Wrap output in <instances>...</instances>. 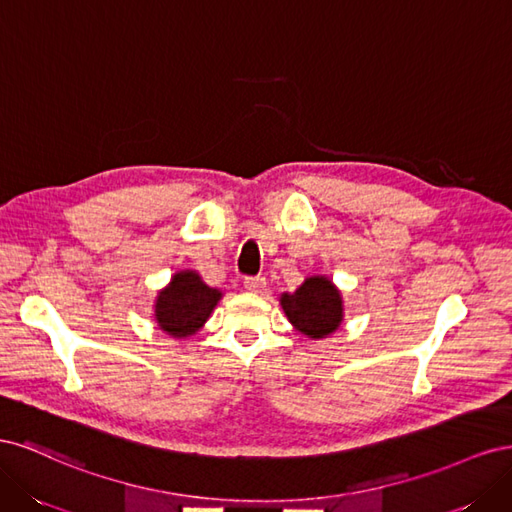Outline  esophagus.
I'll return each instance as SVG.
<instances>
[{
    "mask_svg": "<svg viewBox=\"0 0 512 512\" xmlns=\"http://www.w3.org/2000/svg\"><path fill=\"white\" fill-rule=\"evenodd\" d=\"M243 286H245L247 292H262V290H267L265 277H245Z\"/></svg>",
    "mask_w": 512,
    "mask_h": 512,
    "instance_id": "obj_1",
    "label": "esophagus"
}]
</instances>
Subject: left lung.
I'll use <instances>...</instances> for the list:
<instances>
[{
  "instance_id": "1",
  "label": "left lung",
  "mask_w": 512,
  "mask_h": 512,
  "mask_svg": "<svg viewBox=\"0 0 512 512\" xmlns=\"http://www.w3.org/2000/svg\"><path fill=\"white\" fill-rule=\"evenodd\" d=\"M280 305L294 331L309 339L333 335L344 322V297L329 275H309L294 292H284Z\"/></svg>"
}]
</instances>
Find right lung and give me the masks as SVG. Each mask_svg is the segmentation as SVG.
<instances>
[{"instance_id": "obj_1", "label": "right lung", "mask_w": 512, "mask_h": 512, "mask_svg": "<svg viewBox=\"0 0 512 512\" xmlns=\"http://www.w3.org/2000/svg\"><path fill=\"white\" fill-rule=\"evenodd\" d=\"M222 297L224 292L209 286L198 271L183 269L170 275V282L158 290L153 320L162 333L185 339L205 327Z\"/></svg>"}]
</instances>
